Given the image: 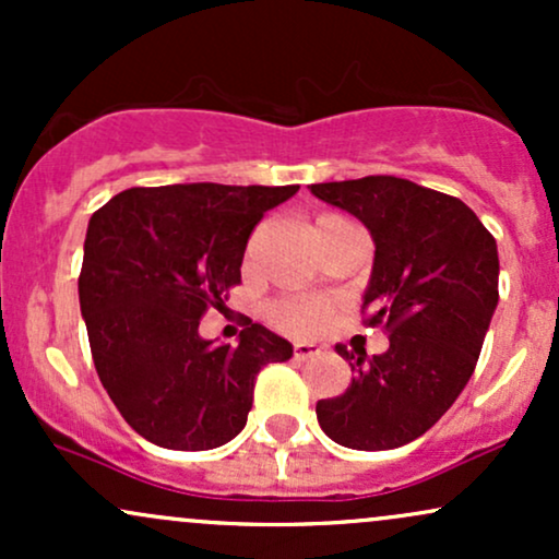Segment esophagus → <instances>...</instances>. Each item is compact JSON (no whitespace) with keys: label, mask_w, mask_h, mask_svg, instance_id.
Returning <instances> with one entry per match:
<instances>
[{"label":"esophagus","mask_w":559,"mask_h":559,"mask_svg":"<svg viewBox=\"0 0 559 559\" xmlns=\"http://www.w3.org/2000/svg\"><path fill=\"white\" fill-rule=\"evenodd\" d=\"M318 352H320L318 344H305V342L294 344V357H297V360H310V357H316Z\"/></svg>","instance_id":"34e87169"}]
</instances>
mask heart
Instances as JSON below:
<instances>
[{
	"instance_id": "heart-1",
	"label": "heart",
	"mask_w": 559,
	"mask_h": 559,
	"mask_svg": "<svg viewBox=\"0 0 559 559\" xmlns=\"http://www.w3.org/2000/svg\"><path fill=\"white\" fill-rule=\"evenodd\" d=\"M336 223H349L346 217L336 213L318 215L316 230L325 226H336ZM331 301L320 297H281L267 305V320L278 331L292 333V336H312L329 323L331 318Z\"/></svg>"
}]
</instances>
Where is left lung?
<instances>
[{"instance_id":"1","label":"left lung","mask_w":559,"mask_h":559,"mask_svg":"<svg viewBox=\"0 0 559 559\" xmlns=\"http://www.w3.org/2000/svg\"><path fill=\"white\" fill-rule=\"evenodd\" d=\"M310 191L355 217L376 241L365 325H381L389 349L352 365L344 394L316 404L329 439L362 452L409 444L452 407L476 370L499 301L497 241L457 197L407 178L365 176Z\"/></svg>"}]
</instances>
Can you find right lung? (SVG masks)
Wrapping results in <instances>:
<instances>
[{"instance_id":"right-lung-1","label":"right lung","mask_w":559,"mask_h":559,"mask_svg":"<svg viewBox=\"0 0 559 559\" xmlns=\"http://www.w3.org/2000/svg\"><path fill=\"white\" fill-rule=\"evenodd\" d=\"M299 186H133L88 221L81 316L102 386L152 444L202 452L247 426L254 378L292 344L243 318L239 346L199 336V320L241 284L262 215Z\"/></svg>"}]
</instances>
